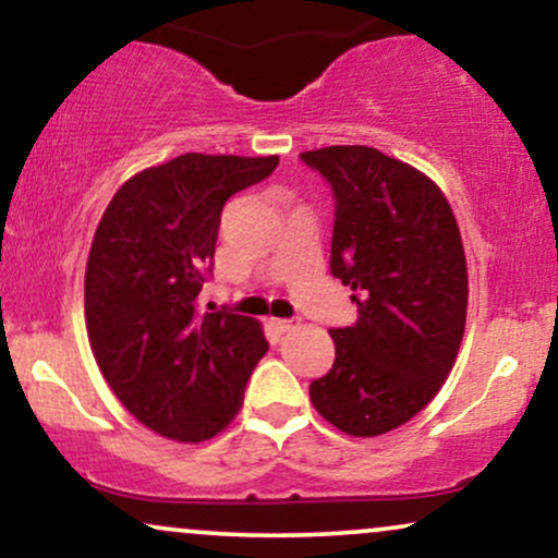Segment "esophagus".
Listing matches in <instances>:
<instances>
[{"mask_svg":"<svg viewBox=\"0 0 558 558\" xmlns=\"http://www.w3.org/2000/svg\"><path fill=\"white\" fill-rule=\"evenodd\" d=\"M272 325L278 328L280 332H288L293 328V319H272Z\"/></svg>","mask_w":558,"mask_h":558,"instance_id":"obj_1","label":"esophagus"}]
</instances>
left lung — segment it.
<instances>
[{
  "mask_svg": "<svg viewBox=\"0 0 558 558\" xmlns=\"http://www.w3.org/2000/svg\"><path fill=\"white\" fill-rule=\"evenodd\" d=\"M301 159L336 191L330 272L360 306L354 328L330 330L336 362L310 399L341 433L375 438L422 412L457 362L470 299L462 233L438 183L373 146Z\"/></svg>",
  "mask_w": 558,
  "mask_h": 558,
  "instance_id": "left-lung-1",
  "label": "left lung"
}]
</instances>
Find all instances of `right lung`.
Returning a JSON list of instances; mask_svg holds the SVG:
<instances>
[{"label":"right lung","mask_w":558,"mask_h":558,"mask_svg":"<svg viewBox=\"0 0 558 558\" xmlns=\"http://www.w3.org/2000/svg\"><path fill=\"white\" fill-rule=\"evenodd\" d=\"M278 162L189 151L128 178L96 226L88 343L120 403L162 438L198 444L226 430L265 356L262 323L202 312L198 291L226 202Z\"/></svg>","instance_id":"add662e5"}]
</instances>
